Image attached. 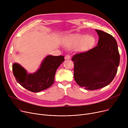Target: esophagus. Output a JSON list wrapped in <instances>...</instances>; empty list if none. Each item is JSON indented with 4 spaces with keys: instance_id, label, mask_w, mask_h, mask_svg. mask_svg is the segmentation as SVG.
I'll return each mask as SVG.
<instances>
[{
    "instance_id": "esophagus-1",
    "label": "esophagus",
    "mask_w": 128,
    "mask_h": 128,
    "mask_svg": "<svg viewBox=\"0 0 128 128\" xmlns=\"http://www.w3.org/2000/svg\"><path fill=\"white\" fill-rule=\"evenodd\" d=\"M65 60H68V59H70V56L68 54H67L65 56Z\"/></svg>"
}]
</instances>
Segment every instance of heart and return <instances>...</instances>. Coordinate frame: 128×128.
Here are the masks:
<instances>
[{"instance_id":"obj_1","label":"heart","mask_w":128,"mask_h":128,"mask_svg":"<svg viewBox=\"0 0 128 128\" xmlns=\"http://www.w3.org/2000/svg\"><path fill=\"white\" fill-rule=\"evenodd\" d=\"M95 42V38L92 36L74 35L67 40L64 45L70 49L77 48L80 52H85L92 48Z\"/></svg>"}]
</instances>
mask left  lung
<instances>
[{
  "instance_id": "obj_1",
  "label": "left lung",
  "mask_w": 128,
  "mask_h": 128,
  "mask_svg": "<svg viewBox=\"0 0 128 128\" xmlns=\"http://www.w3.org/2000/svg\"><path fill=\"white\" fill-rule=\"evenodd\" d=\"M98 46L88 51L75 54L74 76L76 83L88 90L108 85L116 75L120 55L116 40L109 34L96 30Z\"/></svg>"
}]
</instances>
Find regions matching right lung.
<instances>
[{"mask_svg": "<svg viewBox=\"0 0 128 128\" xmlns=\"http://www.w3.org/2000/svg\"><path fill=\"white\" fill-rule=\"evenodd\" d=\"M64 61L63 56H48L38 70L33 74H28L23 67L16 63L12 65L13 73L16 82L24 88L31 92H39L53 84L56 70Z\"/></svg>", "mask_w": 128, "mask_h": 128, "instance_id": "1", "label": "right lung"}]
</instances>
